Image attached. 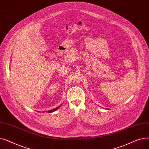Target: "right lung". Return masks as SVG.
Instances as JSON below:
<instances>
[{"instance_id":"add662e5","label":"right lung","mask_w":149,"mask_h":149,"mask_svg":"<svg viewBox=\"0 0 149 149\" xmlns=\"http://www.w3.org/2000/svg\"><path fill=\"white\" fill-rule=\"evenodd\" d=\"M61 105H60L59 106L57 107L56 108H55V109H52V110H50V111H48V113H51V112H54V111H57L58 109H59V107H61Z\"/></svg>"}]
</instances>
